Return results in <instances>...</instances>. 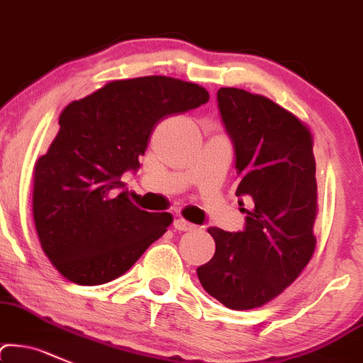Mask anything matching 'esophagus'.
<instances>
[{
	"mask_svg": "<svg viewBox=\"0 0 363 363\" xmlns=\"http://www.w3.org/2000/svg\"><path fill=\"white\" fill-rule=\"evenodd\" d=\"M174 228L180 230V232H190V230L196 228V225H192L190 221L183 220V218H178V220H174Z\"/></svg>",
	"mask_w": 363,
	"mask_h": 363,
	"instance_id": "obj_1",
	"label": "esophagus"
}]
</instances>
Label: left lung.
<instances>
[{"instance_id": "8db88e82", "label": "left lung", "mask_w": 363, "mask_h": 363, "mask_svg": "<svg viewBox=\"0 0 363 363\" xmlns=\"http://www.w3.org/2000/svg\"><path fill=\"white\" fill-rule=\"evenodd\" d=\"M218 107L235 149V196L251 199L252 208H242V232L208 228L216 251L197 277L227 308L251 310L291 286L313 256V136L289 111L245 89L220 88Z\"/></svg>"}]
</instances>
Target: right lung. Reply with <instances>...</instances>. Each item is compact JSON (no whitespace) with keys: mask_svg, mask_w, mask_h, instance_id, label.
<instances>
[{"mask_svg":"<svg viewBox=\"0 0 363 363\" xmlns=\"http://www.w3.org/2000/svg\"><path fill=\"white\" fill-rule=\"evenodd\" d=\"M209 93L166 76L111 81L62 111L60 130L33 174V216L45 255L62 277L99 286L126 274L173 223L119 192L136 171L155 124L201 107Z\"/></svg>","mask_w":363,"mask_h":363,"instance_id":"obj_1","label":"right lung"}]
</instances>
